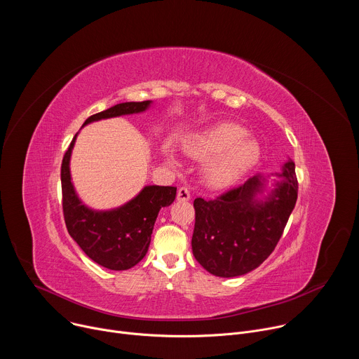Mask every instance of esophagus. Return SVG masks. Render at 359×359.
Returning a JSON list of instances; mask_svg holds the SVG:
<instances>
[{
  "instance_id": "34e87169",
  "label": "esophagus",
  "mask_w": 359,
  "mask_h": 359,
  "mask_svg": "<svg viewBox=\"0 0 359 359\" xmlns=\"http://www.w3.org/2000/svg\"><path fill=\"white\" fill-rule=\"evenodd\" d=\"M190 198V191L187 187H179L177 190V200L179 201H187Z\"/></svg>"
}]
</instances>
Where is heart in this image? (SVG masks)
Masks as SVG:
<instances>
[{"label":"heart","instance_id":"b5f03b06","mask_svg":"<svg viewBox=\"0 0 359 359\" xmlns=\"http://www.w3.org/2000/svg\"><path fill=\"white\" fill-rule=\"evenodd\" d=\"M189 156L208 161L204 177L213 187L234 184L262 158L260 143L248 136V130L233 122H222L190 135L184 144Z\"/></svg>","mask_w":359,"mask_h":359}]
</instances>
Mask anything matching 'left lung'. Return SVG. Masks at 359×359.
<instances>
[{
	"instance_id": "1",
	"label": "left lung",
	"mask_w": 359,
	"mask_h": 359,
	"mask_svg": "<svg viewBox=\"0 0 359 359\" xmlns=\"http://www.w3.org/2000/svg\"><path fill=\"white\" fill-rule=\"evenodd\" d=\"M271 190L267 179L255 175L215 200L197 197L191 250L210 274L238 277L257 269L276 248L295 206L298 182L288 159L276 175Z\"/></svg>"
}]
</instances>
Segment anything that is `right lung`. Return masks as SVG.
<instances>
[{
    "label": "right lung",
    "instance_id": "1",
    "mask_svg": "<svg viewBox=\"0 0 359 359\" xmlns=\"http://www.w3.org/2000/svg\"><path fill=\"white\" fill-rule=\"evenodd\" d=\"M151 100L125 102L104 112L89 116L85 123L122 115L140 114L149 109ZM74 136L61 166L62 209L71 237L96 264L115 270H129L147 252L156 217L162 208L170 206L176 197L173 186H144L137 196L112 210H93L81 201L71 180V153Z\"/></svg>",
    "mask_w": 359,
    "mask_h": 359
}]
</instances>
